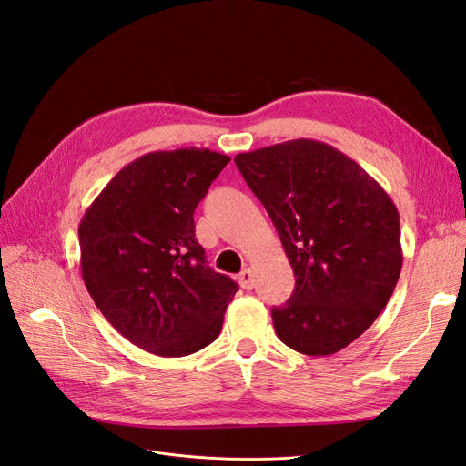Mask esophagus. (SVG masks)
<instances>
[{"instance_id": "1", "label": "esophagus", "mask_w": 466, "mask_h": 466, "mask_svg": "<svg viewBox=\"0 0 466 466\" xmlns=\"http://www.w3.org/2000/svg\"><path fill=\"white\" fill-rule=\"evenodd\" d=\"M238 282H239V287L246 289V290H251V289H253V271H251L249 267H246L244 271L238 275Z\"/></svg>"}]
</instances>
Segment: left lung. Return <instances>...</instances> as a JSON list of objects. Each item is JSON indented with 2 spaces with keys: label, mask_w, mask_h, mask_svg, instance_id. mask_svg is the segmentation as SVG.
I'll list each match as a JSON object with an SVG mask.
<instances>
[{
  "label": "left lung",
  "mask_w": 466,
  "mask_h": 466,
  "mask_svg": "<svg viewBox=\"0 0 466 466\" xmlns=\"http://www.w3.org/2000/svg\"><path fill=\"white\" fill-rule=\"evenodd\" d=\"M267 208L296 277L273 308L292 350L329 356L378 319L402 267L400 218L387 191L335 147L294 139L234 157Z\"/></svg>",
  "instance_id": "obj_1"
}]
</instances>
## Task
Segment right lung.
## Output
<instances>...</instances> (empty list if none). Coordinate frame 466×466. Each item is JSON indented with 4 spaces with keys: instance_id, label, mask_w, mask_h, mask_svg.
<instances>
[{
    "instance_id": "right-lung-1",
    "label": "right lung",
    "mask_w": 466,
    "mask_h": 466,
    "mask_svg": "<svg viewBox=\"0 0 466 466\" xmlns=\"http://www.w3.org/2000/svg\"><path fill=\"white\" fill-rule=\"evenodd\" d=\"M230 158L208 148L129 162L79 224L85 287L117 333L157 356L211 344L238 284L205 265L193 211Z\"/></svg>"
}]
</instances>
